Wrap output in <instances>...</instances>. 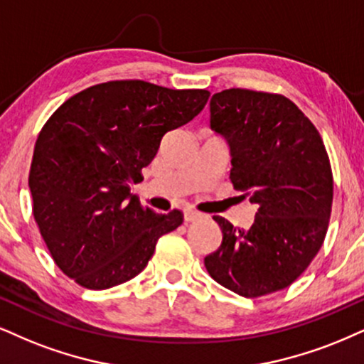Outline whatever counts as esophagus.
Wrapping results in <instances>:
<instances>
[{
  "label": "esophagus",
  "instance_id": "esophagus-1",
  "mask_svg": "<svg viewBox=\"0 0 364 364\" xmlns=\"http://www.w3.org/2000/svg\"><path fill=\"white\" fill-rule=\"evenodd\" d=\"M199 218H200V214L197 213V210H192V209L183 210V221H186V223L196 221V219H199Z\"/></svg>",
  "mask_w": 364,
  "mask_h": 364
}]
</instances>
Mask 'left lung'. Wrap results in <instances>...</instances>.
Listing matches in <instances>:
<instances>
[{
	"label": "left lung",
	"mask_w": 364,
	"mask_h": 364,
	"mask_svg": "<svg viewBox=\"0 0 364 364\" xmlns=\"http://www.w3.org/2000/svg\"><path fill=\"white\" fill-rule=\"evenodd\" d=\"M210 129L230 146V178L257 205L248 230L214 216L223 241L209 275L243 297L289 287L324 241L333 172L316 127L280 94L226 89L210 97Z\"/></svg>",
	"instance_id": "8db88e82"
}]
</instances>
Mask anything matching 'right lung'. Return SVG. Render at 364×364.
I'll list each match as a JSON object with an SVG mask.
<instances>
[{
  "mask_svg": "<svg viewBox=\"0 0 364 364\" xmlns=\"http://www.w3.org/2000/svg\"><path fill=\"white\" fill-rule=\"evenodd\" d=\"M208 100L205 89L111 80L75 94L45 123L28 187L40 235L67 277L91 290L124 284L146 267L159 237L181 226V210L143 208L132 186L164 134Z\"/></svg>",
  "mask_w": 364,
  "mask_h": 364,
  "instance_id": "1",
  "label": "right lung"
}]
</instances>
